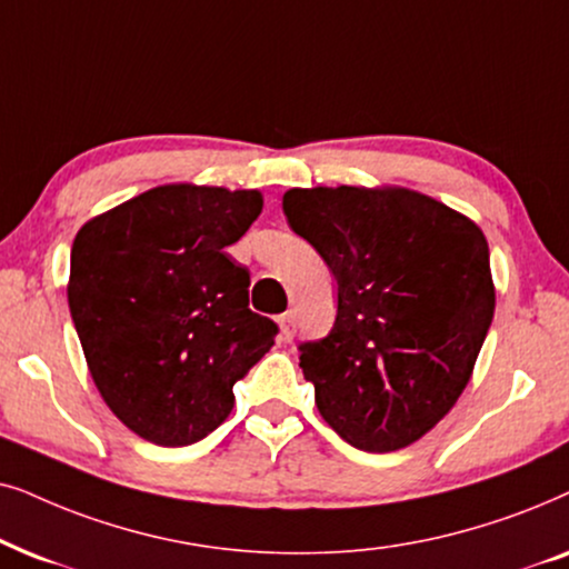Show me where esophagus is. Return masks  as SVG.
<instances>
[{
	"label": "esophagus",
	"instance_id": "obj_1",
	"mask_svg": "<svg viewBox=\"0 0 569 569\" xmlns=\"http://www.w3.org/2000/svg\"><path fill=\"white\" fill-rule=\"evenodd\" d=\"M278 328H280L278 338L283 340V343H291L293 332H297V320H293V315H291V312L280 315V317H278Z\"/></svg>",
	"mask_w": 569,
	"mask_h": 569
}]
</instances>
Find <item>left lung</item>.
<instances>
[{
  "label": "left lung",
  "instance_id": "8db88e82",
  "mask_svg": "<svg viewBox=\"0 0 569 569\" xmlns=\"http://www.w3.org/2000/svg\"><path fill=\"white\" fill-rule=\"evenodd\" d=\"M283 213L338 280L330 336L299 346L320 416L359 450L408 448L473 375L495 317L487 237L406 187L289 189Z\"/></svg>",
  "mask_w": 569,
  "mask_h": 569
}]
</instances>
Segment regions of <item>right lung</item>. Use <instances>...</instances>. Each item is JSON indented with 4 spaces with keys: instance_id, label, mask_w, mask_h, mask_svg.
<instances>
[{
    "instance_id": "1",
    "label": "right lung",
    "mask_w": 569,
    "mask_h": 569,
    "mask_svg": "<svg viewBox=\"0 0 569 569\" xmlns=\"http://www.w3.org/2000/svg\"><path fill=\"white\" fill-rule=\"evenodd\" d=\"M262 192L163 184L90 218L72 241L67 301L113 416L163 448L229 419L233 382L276 338L249 309V270L226 254Z\"/></svg>"
}]
</instances>
